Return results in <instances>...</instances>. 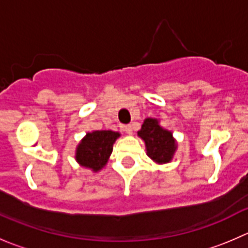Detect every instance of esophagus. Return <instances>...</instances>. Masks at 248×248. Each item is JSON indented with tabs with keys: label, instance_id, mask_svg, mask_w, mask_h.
Instances as JSON below:
<instances>
[{
	"label": "esophagus",
	"instance_id": "obj_1",
	"mask_svg": "<svg viewBox=\"0 0 248 248\" xmlns=\"http://www.w3.org/2000/svg\"><path fill=\"white\" fill-rule=\"evenodd\" d=\"M123 130L125 131L126 134H131V133H133V126H131V125H123Z\"/></svg>",
	"mask_w": 248,
	"mask_h": 248
}]
</instances>
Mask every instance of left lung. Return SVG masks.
Returning a JSON list of instances; mask_svg holds the SVG:
<instances>
[{
  "instance_id": "8db88e82",
  "label": "left lung",
  "mask_w": 248,
  "mask_h": 248,
  "mask_svg": "<svg viewBox=\"0 0 248 248\" xmlns=\"http://www.w3.org/2000/svg\"><path fill=\"white\" fill-rule=\"evenodd\" d=\"M138 135L145 141L147 155L157 163H168L175 151V141L170 131L159 126L158 122L147 118Z\"/></svg>"
}]
</instances>
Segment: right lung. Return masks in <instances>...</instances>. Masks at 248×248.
Here are the masks:
<instances>
[{"mask_svg": "<svg viewBox=\"0 0 248 248\" xmlns=\"http://www.w3.org/2000/svg\"><path fill=\"white\" fill-rule=\"evenodd\" d=\"M119 138V133L110 130H97L89 133L77 150V161L81 166L97 171L107 163L113 150V143Z\"/></svg>", "mask_w": 248, "mask_h": 248, "instance_id": "add662e5", "label": "right lung"}]
</instances>
